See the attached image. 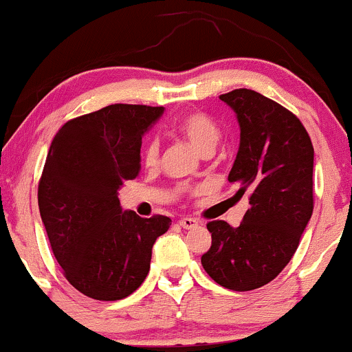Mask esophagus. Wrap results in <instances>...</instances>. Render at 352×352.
<instances>
[{"label":"esophagus","mask_w":352,"mask_h":352,"mask_svg":"<svg viewBox=\"0 0 352 352\" xmlns=\"http://www.w3.org/2000/svg\"><path fill=\"white\" fill-rule=\"evenodd\" d=\"M179 225H180L182 228H185V230H192V228L199 227L200 221L195 220V218L187 217V218H182V220H179Z\"/></svg>","instance_id":"1"}]
</instances>
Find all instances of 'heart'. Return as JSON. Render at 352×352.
<instances>
[{"label": "heart", "instance_id": "b5f03b06", "mask_svg": "<svg viewBox=\"0 0 352 352\" xmlns=\"http://www.w3.org/2000/svg\"><path fill=\"white\" fill-rule=\"evenodd\" d=\"M175 131L182 137L188 140V144L195 148L197 152H212L215 145L220 140V127L212 117L204 114V112H188L182 116L175 124ZM144 162L147 165H153L159 159V142L155 139H151L145 144Z\"/></svg>", "mask_w": 352, "mask_h": 352}]
</instances>
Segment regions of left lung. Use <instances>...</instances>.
<instances>
[{
	"label": "left lung",
	"mask_w": 352,
	"mask_h": 352,
	"mask_svg": "<svg viewBox=\"0 0 352 352\" xmlns=\"http://www.w3.org/2000/svg\"><path fill=\"white\" fill-rule=\"evenodd\" d=\"M220 99L240 125L228 182L250 208L238 227L207 223L212 246L201 266L223 288L250 292L274 280L300 245L313 215L314 148L300 119L260 92L235 89Z\"/></svg>",
	"instance_id": "obj_1"
}]
</instances>
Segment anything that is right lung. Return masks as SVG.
<instances>
[{
  "instance_id": "right-lung-1",
  "label": "right lung",
  "mask_w": 352,
  "mask_h": 352,
  "mask_svg": "<svg viewBox=\"0 0 352 352\" xmlns=\"http://www.w3.org/2000/svg\"><path fill=\"white\" fill-rule=\"evenodd\" d=\"M164 107L112 104L76 117L52 139L38 204L66 280L92 300L117 301L142 285L152 246L172 220L122 210L117 190L140 170L142 137Z\"/></svg>"
}]
</instances>
